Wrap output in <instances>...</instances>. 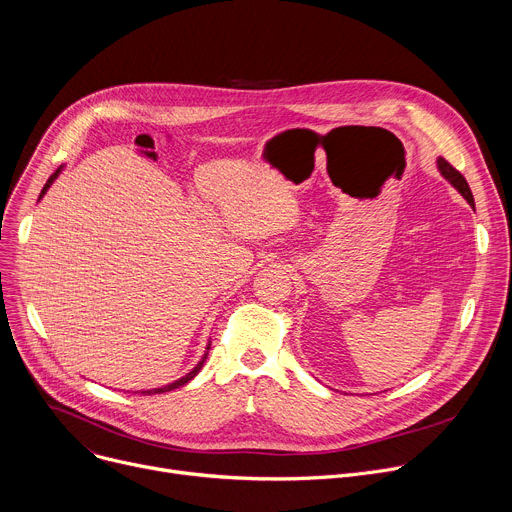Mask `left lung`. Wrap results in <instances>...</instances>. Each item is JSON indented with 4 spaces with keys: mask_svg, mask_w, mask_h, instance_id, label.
Masks as SVG:
<instances>
[{
    "mask_svg": "<svg viewBox=\"0 0 512 512\" xmlns=\"http://www.w3.org/2000/svg\"><path fill=\"white\" fill-rule=\"evenodd\" d=\"M437 170H440V174L468 200V204L474 208V196H472V192H470V186H468V182L464 180V176L456 170V168H452L444 158H437Z\"/></svg>",
    "mask_w": 512,
    "mask_h": 512,
    "instance_id": "obj_1",
    "label": "left lung"
}]
</instances>
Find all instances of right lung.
Masks as SVG:
<instances>
[{
	"mask_svg": "<svg viewBox=\"0 0 512 512\" xmlns=\"http://www.w3.org/2000/svg\"><path fill=\"white\" fill-rule=\"evenodd\" d=\"M62 172V168H58L50 178H48V182L44 184V188H42V192H40V198L38 200H42V196L48 192V188L54 184V180L58 178V174ZM208 350H210V342L206 344V352H204V356L200 358V362L196 364V367L188 373V375H184V377H180L178 381H174V383H170V385H164V387H160V389H148V391H139V393H143V395H156V393H168V391H172V389H180V387H184L188 381H192L198 373H200V369H202V364H204V360H206V356H208Z\"/></svg>",
	"mask_w": 512,
	"mask_h": 512,
	"instance_id": "add662e5",
	"label": "right lung"
}]
</instances>
